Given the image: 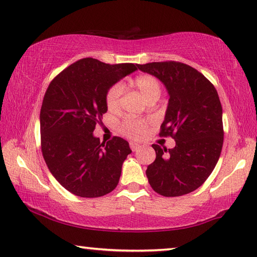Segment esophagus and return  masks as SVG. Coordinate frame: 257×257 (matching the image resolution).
<instances>
[{
  "instance_id": "obj_1",
  "label": "esophagus",
  "mask_w": 257,
  "mask_h": 257,
  "mask_svg": "<svg viewBox=\"0 0 257 257\" xmlns=\"http://www.w3.org/2000/svg\"><path fill=\"white\" fill-rule=\"evenodd\" d=\"M139 147H141V145H139V144L135 143V142H130V148H132V151H133V152L137 151V149H138Z\"/></svg>"
}]
</instances>
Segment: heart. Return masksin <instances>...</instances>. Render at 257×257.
<instances>
[{"mask_svg":"<svg viewBox=\"0 0 257 257\" xmlns=\"http://www.w3.org/2000/svg\"><path fill=\"white\" fill-rule=\"evenodd\" d=\"M135 85L142 93L143 96L147 101H151L161 96V84L156 77L152 75H139L135 80ZM123 93V85L121 83H116L106 93V105L109 110L115 111L119 108L121 95ZM146 121L138 119H125L122 123V133L129 137L138 138L145 133L146 129Z\"/></svg>","mask_w":257,"mask_h":257,"instance_id":"1","label":"heart"}]
</instances>
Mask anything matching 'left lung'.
I'll return each mask as SVG.
<instances>
[{"instance_id": "1", "label": "left lung", "mask_w": 257, "mask_h": 257, "mask_svg": "<svg viewBox=\"0 0 257 257\" xmlns=\"http://www.w3.org/2000/svg\"><path fill=\"white\" fill-rule=\"evenodd\" d=\"M158 78L169 94L162 136L174 138L167 151L154 144L156 160L146 175L163 197H180L201 186L220 156L223 143L222 108L216 88L201 73L183 63L137 65Z\"/></svg>"}]
</instances>
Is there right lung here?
I'll return each mask as SVG.
<instances>
[{
    "mask_svg": "<svg viewBox=\"0 0 257 257\" xmlns=\"http://www.w3.org/2000/svg\"><path fill=\"white\" fill-rule=\"evenodd\" d=\"M137 64L109 65L83 58L58 74L45 93L40 110L41 151L50 173L69 192L82 198L110 193L132 153L114 137L100 143L96 123L108 111L106 93Z\"/></svg>",
    "mask_w": 257,
    "mask_h": 257,
    "instance_id": "1",
    "label": "right lung"
}]
</instances>
